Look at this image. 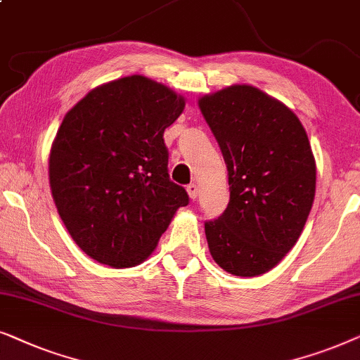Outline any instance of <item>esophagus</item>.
<instances>
[{"instance_id":"1","label":"esophagus","mask_w":360,"mask_h":360,"mask_svg":"<svg viewBox=\"0 0 360 360\" xmlns=\"http://www.w3.org/2000/svg\"><path fill=\"white\" fill-rule=\"evenodd\" d=\"M186 191H188V196L193 201L198 198V185L196 184H190L188 186H186Z\"/></svg>"}]
</instances>
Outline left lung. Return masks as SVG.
Listing matches in <instances>:
<instances>
[{
	"mask_svg": "<svg viewBox=\"0 0 360 360\" xmlns=\"http://www.w3.org/2000/svg\"><path fill=\"white\" fill-rule=\"evenodd\" d=\"M223 152L229 203L205 233L214 262L238 277L274 269L297 244L316 188V164L297 115L267 93L233 85L198 101Z\"/></svg>",
	"mask_w": 360,
	"mask_h": 360,
	"instance_id": "left-lung-1",
	"label": "left lung"
}]
</instances>
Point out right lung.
Returning <instances> with one entry per match:
<instances>
[{
	"instance_id": "obj_1",
	"label": "right lung",
	"mask_w": 360,
	"mask_h": 360,
	"mask_svg": "<svg viewBox=\"0 0 360 360\" xmlns=\"http://www.w3.org/2000/svg\"><path fill=\"white\" fill-rule=\"evenodd\" d=\"M184 96L142 75L96 86L63 117L49 157L57 211L83 252L115 269L144 262L188 205L169 176L164 131Z\"/></svg>"
}]
</instances>
